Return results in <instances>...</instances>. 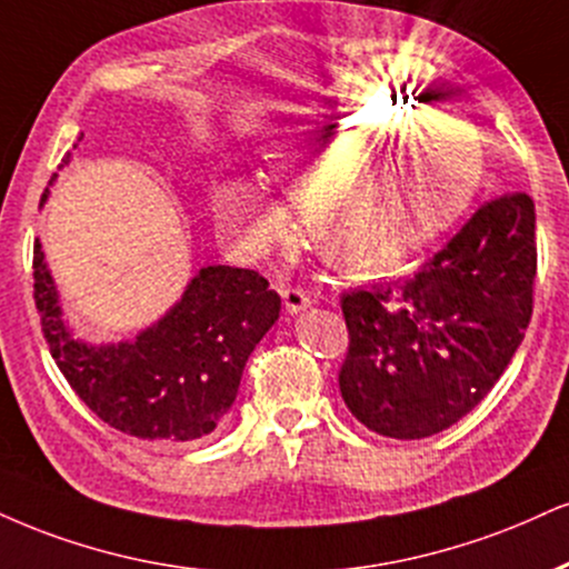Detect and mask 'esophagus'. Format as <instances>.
<instances>
[{"label": "esophagus", "instance_id": "esophagus-1", "mask_svg": "<svg viewBox=\"0 0 569 569\" xmlns=\"http://www.w3.org/2000/svg\"><path fill=\"white\" fill-rule=\"evenodd\" d=\"M283 305H286V312L297 315V312L310 310L312 299H310V293L302 291V289H286L283 291Z\"/></svg>", "mask_w": 569, "mask_h": 569}]
</instances>
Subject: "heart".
<instances>
[{
  "label": "heart",
  "mask_w": 569,
  "mask_h": 569,
  "mask_svg": "<svg viewBox=\"0 0 569 569\" xmlns=\"http://www.w3.org/2000/svg\"><path fill=\"white\" fill-rule=\"evenodd\" d=\"M410 131L417 134L402 141ZM270 163L293 188L315 182L305 211L328 262L373 272L413 257L453 224L480 182L482 148L448 116L395 124L392 111L347 106L280 137ZM209 207L243 249H262L283 228L278 203L238 177L209 184Z\"/></svg>",
  "instance_id": "heart-1"
}]
</instances>
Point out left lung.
<instances>
[{
	"label": "left lung",
	"instance_id": "1",
	"mask_svg": "<svg viewBox=\"0 0 569 569\" xmlns=\"http://www.w3.org/2000/svg\"><path fill=\"white\" fill-rule=\"evenodd\" d=\"M536 207L492 198L406 283L341 297L347 408L376 435L421 440L453 427L501 379L532 315Z\"/></svg>",
	"mask_w": 569,
	"mask_h": 569
}]
</instances>
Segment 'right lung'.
<instances>
[{"instance_id": "obj_1", "label": "right lung", "mask_w": 569, "mask_h": 569, "mask_svg": "<svg viewBox=\"0 0 569 569\" xmlns=\"http://www.w3.org/2000/svg\"><path fill=\"white\" fill-rule=\"evenodd\" d=\"M54 180L58 174L50 184ZM47 196L50 188L42 203ZM33 299L47 347L73 392L108 427L148 442H190L214 432L236 402L246 360L280 315V297L259 272L207 264L134 339L92 345L66 323L39 241Z\"/></svg>"}]
</instances>
